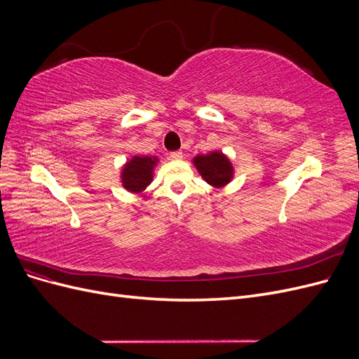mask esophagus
Wrapping results in <instances>:
<instances>
[{"mask_svg":"<svg viewBox=\"0 0 359 359\" xmlns=\"http://www.w3.org/2000/svg\"><path fill=\"white\" fill-rule=\"evenodd\" d=\"M169 158L170 160H181L182 153H181V151H172V153H169Z\"/></svg>","mask_w":359,"mask_h":359,"instance_id":"1","label":"esophagus"}]
</instances>
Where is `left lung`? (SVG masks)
Instances as JSON below:
<instances>
[{
	"label": "left lung",
	"instance_id": "8db88e82",
	"mask_svg": "<svg viewBox=\"0 0 359 359\" xmlns=\"http://www.w3.org/2000/svg\"><path fill=\"white\" fill-rule=\"evenodd\" d=\"M193 163L202 178L214 187L226 186L233 177V168L229 158L219 151H214V153L206 156H196L193 158Z\"/></svg>",
	"mask_w": 359,
	"mask_h": 359
}]
</instances>
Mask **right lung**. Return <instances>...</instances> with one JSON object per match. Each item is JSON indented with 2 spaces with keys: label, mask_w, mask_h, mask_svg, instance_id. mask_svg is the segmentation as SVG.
<instances>
[{
  "label": "right lung",
  "mask_w": 359,
  "mask_h": 359,
  "mask_svg": "<svg viewBox=\"0 0 359 359\" xmlns=\"http://www.w3.org/2000/svg\"><path fill=\"white\" fill-rule=\"evenodd\" d=\"M157 157H139L135 156L126 166L121 173V181L126 190L140 193L149 186L153 181V169L157 165Z\"/></svg>",
  "instance_id": "1"
}]
</instances>
